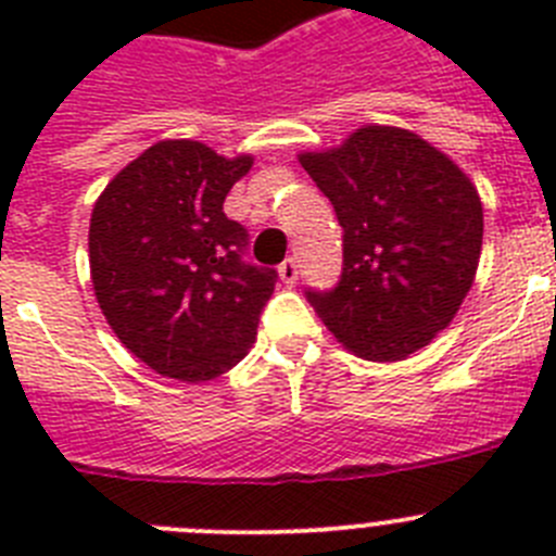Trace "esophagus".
Here are the masks:
<instances>
[{
    "mask_svg": "<svg viewBox=\"0 0 556 556\" xmlns=\"http://www.w3.org/2000/svg\"><path fill=\"white\" fill-rule=\"evenodd\" d=\"M278 275H281V281L287 283V287H292L294 281H298V275H301V267H298V258H287V262L278 267Z\"/></svg>",
    "mask_w": 556,
    "mask_h": 556,
    "instance_id": "1",
    "label": "esophagus"
}]
</instances>
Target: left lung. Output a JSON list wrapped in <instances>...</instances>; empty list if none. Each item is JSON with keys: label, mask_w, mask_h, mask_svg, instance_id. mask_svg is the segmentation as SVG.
Listing matches in <instances>:
<instances>
[{"label": "left lung", "mask_w": 556, "mask_h": 556, "mask_svg": "<svg viewBox=\"0 0 556 556\" xmlns=\"http://www.w3.org/2000/svg\"><path fill=\"white\" fill-rule=\"evenodd\" d=\"M298 161L345 230L342 281L308 292L317 317L370 362H401L429 345L479 267L484 211L473 180L443 150L392 125H362Z\"/></svg>", "instance_id": "left-lung-1"}]
</instances>
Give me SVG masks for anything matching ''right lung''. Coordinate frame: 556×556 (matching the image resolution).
Segmentation results:
<instances>
[{
	"label": "right lung",
	"mask_w": 556,
	"mask_h": 556,
	"mask_svg": "<svg viewBox=\"0 0 556 556\" xmlns=\"http://www.w3.org/2000/svg\"><path fill=\"white\" fill-rule=\"evenodd\" d=\"M253 155L164 139L113 175L91 211L97 303L122 345L159 376L200 384L255 342L275 269L242 262L248 233L223 203Z\"/></svg>",
	"instance_id": "add662e5"
}]
</instances>
